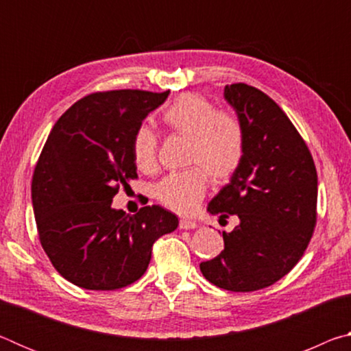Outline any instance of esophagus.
Returning <instances> with one entry per match:
<instances>
[{
	"label": "esophagus",
	"instance_id": "34e87169",
	"mask_svg": "<svg viewBox=\"0 0 351 351\" xmlns=\"http://www.w3.org/2000/svg\"><path fill=\"white\" fill-rule=\"evenodd\" d=\"M198 228L197 221H193V219H187V218H182L180 219V229H195Z\"/></svg>",
	"mask_w": 351,
	"mask_h": 351
}]
</instances>
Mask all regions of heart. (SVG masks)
Instances as JSON below:
<instances>
[{"label": "heart", "mask_w": 351, "mask_h": 351, "mask_svg": "<svg viewBox=\"0 0 351 351\" xmlns=\"http://www.w3.org/2000/svg\"><path fill=\"white\" fill-rule=\"evenodd\" d=\"M171 133L189 138L190 167L165 176L158 184L156 197L169 209L190 213L197 209L207 190V173L223 182L240 167L245 154V133L239 119L226 111H215L209 100L197 94H182L162 112ZM133 158L141 170L156 165L158 138L148 127H139L133 138Z\"/></svg>", "instance_id": "b5f03b06"}]
</instances>
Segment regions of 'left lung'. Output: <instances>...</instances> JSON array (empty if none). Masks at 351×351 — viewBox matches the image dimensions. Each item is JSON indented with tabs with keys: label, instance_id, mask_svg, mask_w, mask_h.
Segmentation results:
<instances>
[{
	"label": "left lung",
	"instance_id": "obj_1",
	"mask_svg": "<svg viewBox=\"0 0 351 351\" xmlns=\"http://www.w3.org/2000/svg\"><path fill=\"white\" fill-rule=\"evenodd\" d=\"M245 133V154L229 184L207 206L219 219L237 215L224 249L199 269L218 288L249 293L294 268L316 226L317 171L305 141L283 110L246 83L224 88Z\"/></svg>",
	"mask_w": 351,
	"mask_h": 351
}]
</instances>
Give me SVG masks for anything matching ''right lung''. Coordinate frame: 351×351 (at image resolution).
Wrapping results in <instances>:
<instances>
[{
    "label": "right lung",
    "mask_w": 351,
    "mask_h": 351,
    "mask_svg": "<svg viewBox=\"0 0 351 351\" xmlns=\"http://www.w3.org/2000/svg\"><path fill=\"white\" fill-rule=\"evenodd\" d=\"M170 91L94 93L58 119L32 176L40 243L58 274L77 287L119 289L144 276L152 246L178 228L175 213L112 209L119 187L138 178L136 130Z\"/></svg>",
    "instance_id": "obj_1"
}]
</instances>
